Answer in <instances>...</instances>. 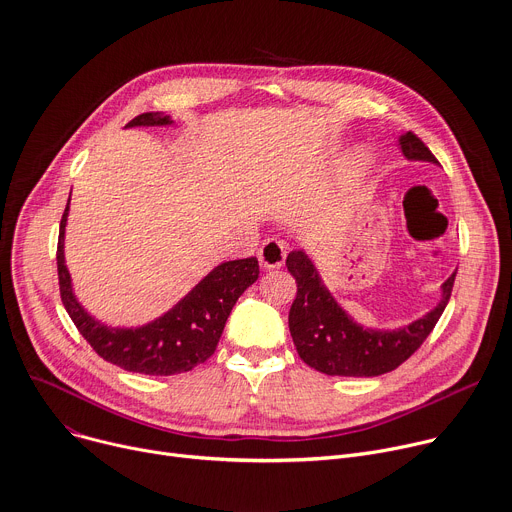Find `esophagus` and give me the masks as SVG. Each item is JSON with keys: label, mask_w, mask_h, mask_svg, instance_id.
I'll return each mask as SVG.
<instances>
[{"label": "esophagus", "mask_w": 512, "mask_h": 512, "mask_svg": "<svg viewBox=\"0 0 512 512\" xmlns=\"http://www.w3.org/2000/svg\"><path fill=\"white\" fill-rule=\"evenodd\" d=\"M286 249H288V247H286L284 241L267 239V241L259 247V253H257L261 267H265V269H277V267H282L284 261H286V253H288Z\"/></svg>", "instance_id": "1"}]
</instances>
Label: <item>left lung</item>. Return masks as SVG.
Returning a JSON list of instances; mask_svg holds the SVG:
<instances>
[{
  "label": "left lung",
  "mask_w": 512,
  "mask_h": 512,
  "mask_svg": "<svg viewBox=\"0 0 512 512\" xmlns=\"http://www.w3.org/2000/svg\"><path fill=\"white\" fill-rule=\"evenodd\" d=\"M400 149L406 159L439 163L429 147L410 130L400 136ZM286 267L298 284L288 322L300 359L327 376L349 378L382 376L404 363L435 329L455 282L453 273L443 284L441 302L408 327L398 331H369L353 322L335 302L304 251H292Z\"/></svg>",
  "instance_id": "8db88e82"
}]
</instances>
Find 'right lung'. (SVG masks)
Wrapping results in <instances>:
<instances>
[{
  "mask_svg": "<svg viewBox=\"0 0 512 512\" xmlns=\"http://www.w3.org/2000/svg\"><path fill=\"white\" fill-rule=\"evenodd\" d=\"M165 124H171L169 116L161 112H145L132 118L126 126ZM67 214L69 202L61 218L57 245L59 290L65 310L91 349L102 359L145 376H175L204 363L216 351L232 306L251 284L257 282V257L218 265L181 302L145 327L110 329L91 318L73 296L63 253Z\"/></svg>",
  "mask_w": 512,
  "mask_h": 512,
  "instance_id": "right-lung-1",
  "label": "right lung"
}]
</instances>
